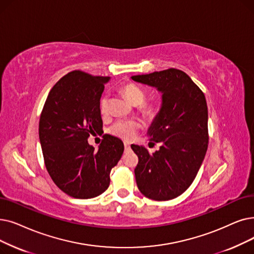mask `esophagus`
Segmentation results:
<instances>
[{
	"mask_svg": "<svg viewBox=\"0 0 254 254\" xmlns=\"http://www.w3.org/2000/svg\"><path fill=\"white\" fill-rule=\"evenodd\" d=\"M125 149L126 150H129L130 149V145H129L128 142H125Z\"/></svg>",
	"mask_w": 254,
	"mask_h": 254,
	"instance_id": "1",
	"label": "esophagus"
}]
</instances>
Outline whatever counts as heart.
<instances>
[{"mask_svg": "<svg viewBox=\"0 0 254 254\" xmlns=\"http://www.w3.org/2000/svg\"><path fill=\"white\" fill-rule=\"evenodd\" d=\"M120 91L123 93L129 103L138 107L139 112H141L145 117L152 118L157 115L159 111L160 103L156 98H146V91L134 83H127L120 87ZM108 104L109 98L106 94H104L100 100V112L102 114H107L108 112ZM140 128L139 121L135 119H121L117 120L109 128L110 134L116 136L118 138L129 140L133 138L136 131Z\"/></svg>", "mask_w": 254, "mask_h": 254, "instance_id": "1", "label": "heart"}]
</instances>
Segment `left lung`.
<instances>
[{"label": "left lung", "mask_w": 254, "mask_h": 254, "mask_svg": "<svg viewBox=\"0 0 254 254\" xmlns=\"http://www.w3.org/2000/svg\"><path fill=\"white\" fill-rule=\"evenodd\" d=\"M136 82L158 88L162 107L148 129L153 145L130 147L138 156L135 168L140 192L149 199L164 201L182 195L199 170L208 145L205 96L186 72L168 68L133 75Z\"/></svg>", "instance_id": "8db88e82"}]
</instances>
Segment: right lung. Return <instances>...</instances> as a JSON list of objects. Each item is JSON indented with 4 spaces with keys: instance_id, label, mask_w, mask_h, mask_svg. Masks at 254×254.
<instances>
[{
    "instance_id": "right-lung-1",
    "label": "right lung",
    "mask_w": 254,
    "mask_h": 254,
    "mask_svg": "<svg viewBox=\"0 0 254 254\" xmlns=\"http://www.w3.org/2000/svg\"><path fill=\"white\" fill-rule=\"evenodd\" d=\"M109 79L82 70L68 72L54 85L40 114L46 168L61 191L79 199L108 189L110 172L125 149L123 141L107 134L97 150L88 143L90 135L103 129L98 105Z\"/></svg>"
}]
</instances>
